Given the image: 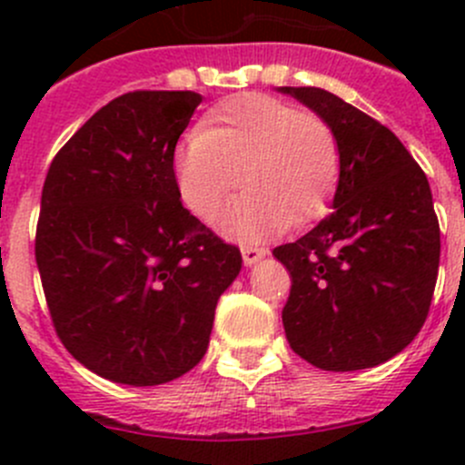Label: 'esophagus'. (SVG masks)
<instances>
[{"label":"esophagus","instance_id":"obj_1","mask_svg":"<svg viewBox=\"0 0 465 465\" xmlns=\"http://www.w3.org/2000/svg\"><path fill=\"white\" fill-rule=\"evenodd\" d=\"M265 254L267 252L259 250V247H242V261H245V265H254V262H259Z\"/></svg>","mask_w":465,"mask_h":465}]
</instances>
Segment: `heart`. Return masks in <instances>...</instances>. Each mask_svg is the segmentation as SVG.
Instances as JSON below:
<instances>
[{"instance_id":"heart-1","label":"heart","mask_w":465,"mask_h":465,"mask_svg":"<svg viewBox=\"0 0 465 465\" xmlns=\"http://www.w3.org/2000/svg\"><path fill=\"white\" fill-rule=\"evenodd\" d=\"M340 171L328 121L252 92L220 101L173 157L177 193L203 223L218 218L242 177L245 195L223 220L224 232L242 241L320 218Z\"/></svg>"}]
</instances>
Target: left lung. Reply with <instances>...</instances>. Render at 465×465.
<instances>
[{
	"label": "left lung",
	"instance_id": "obj_1",
	"mask_svg": "<svg viewBox=\"0 0 465 465\" xmlns=\"http://www.w3.org/2000/svg\"><path fill=\"white\" fill-rule=\"evenodd\" d=\"M328 121L341 154L332 213L272 254L290 272V349L323 371L401 353L423 328L440 232L423 168L380 121L320 87H281Z\"/></svg>",
	"mask_w": 465,
	"mask_h": 465
}]
</instances>
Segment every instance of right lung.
<instances>
[{
    "label": "right lung",
    "mask_w": 465,
    "mask_h": 465,
    "mask_svg": "<svg viewBox=\"0 0 465 465\" xmlns=\"http://www.w3.org/2000/svg\"><path fill=\"white\" fill-rule=\"evenodd\" d=\"M203 96L139 89L103 105L51 162L35 261L64 349L153 387L204 358L241 250L180 203L173 157Z\"/></svg>",
    "instance_id": "1"
}]
</instances>
